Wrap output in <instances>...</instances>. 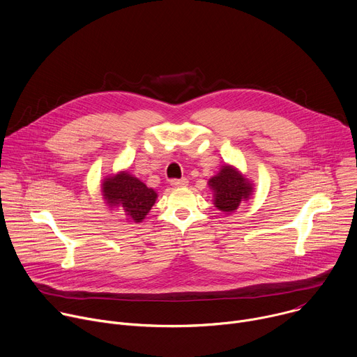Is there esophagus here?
Here are the masks:
<instances>
[{
    "label": "esophagus",
    "mask_w": 357,
    "mask_h": 357,
    "mask_svg": "<svg viewBox=\"0 0 357 357\" xmlns=\"http://www.w3.org/2000/svg\"><path fill=\"white\" fill-rule=\"evenodd\" d=\"M189 182L186 178H182V179H172L171 181V185L172 186H186Z\"/></svg>",
    "instance_id": "34e87169"
}]
</instances>
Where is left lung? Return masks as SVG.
Masks as SVG:
<instances>
[{
	"instance_id": "left-lung-1",
	"label": "left lung",
	"mask_w": 357,
	"mask_h": 357,
	"mask_svg": "<svg viewBox=\"0 0 357 357\" xmlns=\"http://www.w3.org/2000/svg\"><path fill=\"white\" fill-rule=\"evenodd\" d=\"M209 186L213 190V205L227 215L233 213L240 203L250 199L252 193L251 182L227 164L220 168L218 175L209 179Z\"/></svg>"
}]
</instances>
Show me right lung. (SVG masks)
<instances>
[{
    "mask_svg": "<svg viewBox=\"0 0 357 357\" xmlns=\"http://www.w3.org/2000/svg\"><path fill=\"white\" fill-rule=\"evenodd\" d=\"M101 192L112 209L117 211L121 218L134 223H139L145 219L158 196L154 189L148 188L127 171L106 178L101 183Z\"/></svg>",
    "mask_w": 357,
    "mask_h": 357,
    "instance_id": "obj_1",
    "label": "right lung"
}]
</instances>
